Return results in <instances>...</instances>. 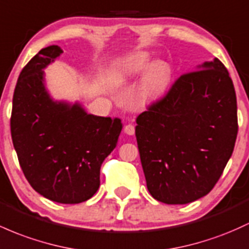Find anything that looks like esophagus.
Segmentation results:
<instances>
[{
  "label": "esophagus",
  "mask_w": 249,
  "mask_h": 249,
  "mask_svg": "<svg viewBox=\"0 0 249 249\" xmlns=\"http://www.w3.org/2000/svg\"><path fill=\"white\" fill-rule=\"evenodd\" d=\"M124 132L126 133V135H129V136H133V135H135V126H133L132 124L125 125Z\"/></svg>",
  "instance_id": "1"
}]
</instances>
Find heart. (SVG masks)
<instances>
[{"mask_svg":"<svg viewBox=\"0 0 249 249\" xmlns=\"http://www.w3.org/2000/svg\"><path fill=\"white\" fill-rule=\"evenodd\" d=\"M147 53H139L129 62L120 67L118 76L120 83L135 81L144 73L141 84V95L152 98L162 94L168 89L171 80V68L168 62L155 61L150 64Z\"/></svg>","mask_w":249,"mask_h":249,"instance_id":"obj_1","label":"heart"}]
</instances>
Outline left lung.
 I'll return each instance as SVG.
<instances>
[{"mask_svg":"<svg viewBox=\"0 0 249 249\" xmlns=\"http://www.w3.org/2000/svg\"><path fill=\"white\" fill-rule=\"evenodd\" d=\"M136 122L152 197L185 204L206 196L222 175L237 135L236 94L225 65L215 58L181 75Z\"/></svg>","mask_w":249,"mask_h":249,"instance_id":"left-lung-1","label":"left lung"}]
</instances>
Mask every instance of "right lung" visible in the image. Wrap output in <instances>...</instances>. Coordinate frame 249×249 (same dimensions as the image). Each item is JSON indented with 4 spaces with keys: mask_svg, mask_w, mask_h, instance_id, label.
<instances>
[{
    "mask_svg": "<svg viewBox=\"0 0 249 249\" xmlns=\"http://www.w3.org/2000/svg\"><path fill=\"white\" fill-rule=\"evenodd\" d=\"M64 53L42 48L18 76L10 131L18 162L33 189L65 204L87 201L100 185V166L118 143L119 118L85 111L80 103L54 100L45 70Z\"/></svg>",
    "mask_w": 249,
    "mask_h": 249,
    "instance_id": "add662e5",
    "label": "right lung"
}]
</instances>
